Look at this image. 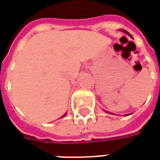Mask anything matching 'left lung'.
Segmentation results:
<instances>
[{"label": "left lung", "instance_id": "8db88e82", "mask_svg": "<svg viewBox=\"0 0 160 160\" xmlns=\"http://www.w3.org/2000/svg\"><path fill=\"white\" fill-rule=\"evenodd\" d=\"M123 32H125V33H126L127 35H129V37H131V35H130V34H129V32H128V31H124V30H123Z\"/></svg>", "mask_w": 160, "mask_h": 160}]
</instances>
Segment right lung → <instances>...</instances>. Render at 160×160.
Returning a JSON list of instances; mask_svg holds the SVG:
<instances>
[{"instance_id":"right-lung-1","label":"right lung","mask_w":160,"mask_h":160,"mask_svg":"<svg viewBox=\"0 0 160 160\" xmlns=\"http://www.w3.org/2000/svg\"><path fill=\"white\" fill-rule=\"evenodd\" d=\"M64 116H65V115H64Z\"/></svg>"}]
</instances>
